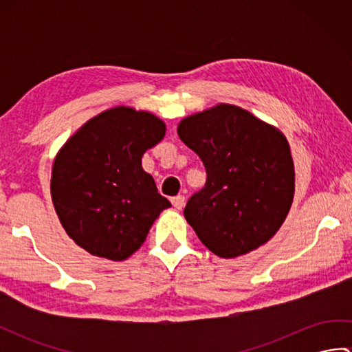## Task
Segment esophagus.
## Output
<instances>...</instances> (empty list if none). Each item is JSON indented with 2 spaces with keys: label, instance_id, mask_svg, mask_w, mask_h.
<instances>
[{
  "label": "esophagus",
  "instance_id": "34e87169",
  "mask_svg": "<svg viewBox=\"0 0 352 352\" xmlns=\"http://www.w3.org/2000/svg\"><path fill=\"white\" fill-rule=\"evenodd\" d=\"M170 203H172V206L177 208V210H182V208L186 204V198L183 195H177V197H174V198L170 199Z\"/></svg>",
  "mask_w": 352,
  "mask_h": 352
}]
</instances>
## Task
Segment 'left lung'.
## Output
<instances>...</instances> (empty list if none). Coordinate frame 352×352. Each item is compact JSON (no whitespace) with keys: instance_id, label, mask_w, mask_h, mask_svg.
I'll return each mask as SVG.
<instances>
[{"instance_id":"8db88e82","label":"left lung","mask_w":352,"mask_h":352,"mask_svg":"<svg viewBox=\"0 0 352 352\" xmlns=\"http://www.w3.org/2000/svg\"><path fill=\"white\" fill-rule=\"evenodd\" d=\"M177 131L207 172L204 188L184 207L199 241L223 258L266 243L286 219L295 192L283 133L230 104L184 118Z\"/></svg>"}]
</instances>
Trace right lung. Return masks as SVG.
Segmentation results:
<instances>
[{"label": "right lung", "mask_w": 352, "mask_h": 352, "mask_svg": "<svg viewBox=\"0 0 352 352\" xmlns=\"http://www.w3.org/2000/svg\"><path fill=\"white\" fill-rule=\"evenodd\" d=\"M164 131L153 113L115 107L87 121L57 154L52 204L68 236L92 256L130 257L170 207L142 169V155Z\"/></svg>", "instance_id": "add662e5"}]
</instances>
